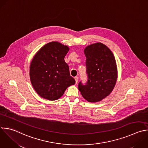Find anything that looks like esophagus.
<instances>
[{
	"mask_svg": "<svg viewBox=\"0 0 148 148\" xmlns=\"http://www.w3.org/2000/svg\"><path fill=\"white\" fill-rule=\"evenodd\" d=\"M74 79H75V84H77V82H78V78L77 77H75L74 78Z\"/></svg>",
	"mask_w": 148,
	"mask_h": 148,
	"instance_id": "obj_1",
	"label": "esophagus"
}]
</instances>
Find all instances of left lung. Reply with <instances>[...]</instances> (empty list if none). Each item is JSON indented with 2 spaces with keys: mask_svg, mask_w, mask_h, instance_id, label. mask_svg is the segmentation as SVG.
<instances>
[{
  "mask_svg": "<svg viewBox=\"0 0 148 148\" xmlns=\"http://www.w3.org/2000/svg\"><path fill=\"white\" fill-rule=\"evenodd\" d=\"M86 56L88 81L81 82L78 89L85 99L95 103L105 99L113 90L117 79V67L110 49L103 43L97 42L84 49Z\"/></svg>",
  "mask_w": 148,
  "mask_h": 148,
  "instance_id": "obj_1",
  "label": "left lung"
}]
</instances>
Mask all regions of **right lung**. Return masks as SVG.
I'll use <instances>...</instances> for the list:
<instances>
[{"instance_id": "add662e5", "label": "right lung", "mask_w": 148, "mask_h": 148, "mask_svg": "<svg viewBox=\"0 0 148 148\" xmlns=\"http://www.w3.org/2000/svg\"><path fill=\"white\" fill-rule=\"evenodd\" d=\"M69 47L58 42L47 43L34 56L29 67V77L36 93L44 99L57 100L66 89L75 84L70 76L64 57Z\"/></svg>"}]
</instances>
